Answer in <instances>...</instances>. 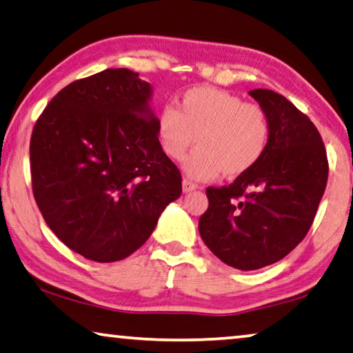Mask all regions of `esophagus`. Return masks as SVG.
<instances>
[{"label":"esophagus","mask_w":353,"mask_h":353,"mask_svg":"<svg viewBox=\"0 0 353 353\" xmlns=\"http://www.w3.org/2000/svg\"><path fill=\"white\" fill-rule=\"evenodd\" d=\"M196 188H198L196 183L187 181V179H183V181H182V192L183 193H190L193 190H196Z\"/></svg>","instance_id":"1"}]
</instances>
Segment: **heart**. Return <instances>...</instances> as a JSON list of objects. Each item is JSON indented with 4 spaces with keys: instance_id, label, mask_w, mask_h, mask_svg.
Wrapping results in <instances>:
<instances>
[{
    "instance_id": "heart-1",
    "label": "heart",
    "mask_w": 353,
    "mask_h": 353,
    "mask_svg": "<svg viewBox=\"0 0 353 353\" xmlns=\"http://www.w3.org/2000/svg\"><path fill=\"white\" fill-rule=\"evenodd\" d=\"M271 126L259 104L214 87L183 93L179 109L166 104L157 115V138L168 159L183 160V171L194 181H212L223 172L238 177L259 163L270 143Z\"/></svg>"
}]
</instances>
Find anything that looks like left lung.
Instances as JSON below:
<instances>
[{"label":"left lung","instance_id":"left-lung-1","mask_svg":"<svg viewBox=\"0 0 353 353\" xmlns=\"http://www.w3.org/2000/svg\"><path fill=\"white\" fill-rule=\"evenodd\" d=\"M270 120L263 159L228 187L206 190L199 234L225 265L241 271L270 266L290 254L317 214L328 160L315 125L285 97L250 90Z\"/></svg>","mask_w":353,"mask_h":353}]
</instances>
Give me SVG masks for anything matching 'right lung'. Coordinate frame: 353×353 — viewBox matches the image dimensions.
Masks as SVG:
<instances>
[{
  "instance_id": "right-lung-1",
  "label": "right lung",
  "mask_w": 353,
  "mask_h": 353,
  "mask_svg": "<svg viewBox=\"0 0 353 353\" xmlns=\"http://www.w3.org/2000/svg\"><path fill=\"white\" fill-rule=\"evenodd\" d=\"M152 85L125 68L57 93L30 143L33 194L63 244L98 263L138 250L182 177L161 150Z\"/></svg>"
}]
</instances>
